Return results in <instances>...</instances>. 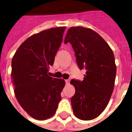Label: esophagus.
I'll list each match as a JSON object with an SVG mask.
<instances>
[{"label":"esophagus","instance_id":"esophagus-1","mask_svg":"<svg viewBox=\"0 0 132 132\" xmlns=\"http://www.w3.org/2000/svg\"><path fill=\"white\" fill-rule=\"evenodd\" d=\"M70 79H67L65 80V82H66V84H69L70 83Z\"/></svg>","mask_w":132,"mask_h":132}]
</instances>
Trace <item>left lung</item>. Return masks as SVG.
<instances>
[{
  "mask_svg": "<svg viewBox=\"0 0 132 132\" xmlns=\"http://www.w3.org/2000/svg\"><path fill=\"white\" fill-rule=\"evenodd\" d=\"M67 43L73 47L79 69L86 70L82 81H70L75 88L71 97L73 112L80 120H93L105 109L113 93L116 74L113 51L97 32L83 27L69 28Z\"/></svg>",
  "mask_w": 132,
  "mask_h": 132,
  "instance_id": "1",
  "label": "left lung"
}]
</instances>
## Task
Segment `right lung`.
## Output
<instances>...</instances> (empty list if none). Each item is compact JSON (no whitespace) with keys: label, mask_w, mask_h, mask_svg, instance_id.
<instances>
[{"label":"right lung","mask_w":132,"mask_h":132,"mask_svg":"<svg viewBox=\"0 0 132 132\" xmlns=\"http://www.w3.org/2000/svg\"><path fill=\"white\" fill-rule=\"evenodd\" d=\"M65 29L51 28L31 36L19 46L12 60L16 97L35 119L52 117L62 99L65 82L48 76V71L54 64Z\"/></svg>","instance_id":"1"}]
</instances>
